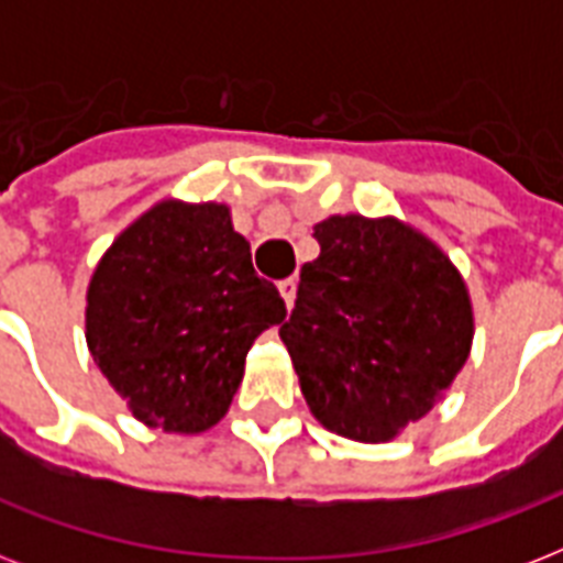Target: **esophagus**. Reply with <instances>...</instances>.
<instances>
[{
	"label": "esophagus",
	"mask_w": 563,
	"mask_h": 563,
	"mask_svg": "<svg viewBox=\"0 0 563 563\" xmlns=\"http://www.w3.org/2000/svg\"><path fill=\"white\" fill-rule=\"evenodd\" d=\"M280 295H283V300H286V307H295V295H298V280H283L280 283Z\"/></svg>",
	"instance_id": "1"
}]
</instances>
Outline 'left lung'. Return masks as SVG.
Returning <instances> with one entry per match:
<instances>
[{"instance_id":"obj_1","label":"left lung","mask_w":563,"mask_h":563,"mask_svg":"<svg viewBox=\"0 0 563 563\" xmlns=\"http://www.w3.org/2000/svg\"><path fill=\"white\" fill-rule=\"evenodd\" d=\"M280 339L312 418L385 444L444 400L473 347L467 283L438 242L397 216L318 221Z\"/></svg>"}]
</instances>
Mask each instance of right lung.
Segmentation results:
<instances>
[{"label": "right lung", "mask_w": 563, "mask_h": 563, "mask_svg": "<svg viewBox=\"0 0 563 563\" xmlns=\"http://www.w3.org/2000/svg\"><path fill=\"white\" fill-rule=\"evenodd\" d=\"M283 318L228 203L163 198L92 268L84 335L140 423L198 435L228 415L251 344Z\"/></svg>", "instance_id": "right-lung-1"}]
</instances>
